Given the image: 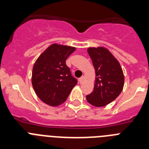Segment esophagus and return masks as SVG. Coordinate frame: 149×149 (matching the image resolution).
<instances>
[{"label":"esophagus","mask_w":149,"mask_h":149,"mask_svg":"<svg viewBox=\"0 0 149 149\" xmlns=\"http://www.w3.org/2000/svg\"><path fill=\"white\" fill-rule=\"evenodd\" d=\"M78 81H79V82H80V84H83V83H84V81H85V77H84V76H82V77L79 78Z\"/></svg>","instance_id":"34e87169"}]
</instances>
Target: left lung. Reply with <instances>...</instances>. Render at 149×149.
I'll list each match as a JSON object with an SVG mask.
<instances>
[{"instance_id":"left-lung-1","label":"left lung","mask_w":149,"mask_h":149,"mask_svg":"<svg viewBox=\"0 0 149 149\" xmlns=\"http://www.w3.org/2000/svg\"><path fill=\"white\" fill-rule=\"evenodd\" d=\"M95 72L94 90L86 95V100L95 107H104L116 99L124 86L123 71L119 61L104 47L89 48Z\"/></svg>"}]
</instances>
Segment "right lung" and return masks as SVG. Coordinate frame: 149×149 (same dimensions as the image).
<instances>
[{"mask_svg":"<svg viewBox=\"0 0 149 149\" xmlns=\"http://www.w3.org/2000/svg\"><path fill=\"white\" fill-rule=\"evenodd\" d=\"M72 46L52 44L36 60L32 72V85L36 94L46 104L56 107L65 101L77 79L65 64L75 51Z\"/></svg>","mask_w":149,"mask_h":149,"instance_id":"add662e5","label":"right lung"}]
</instances>
